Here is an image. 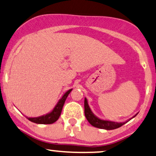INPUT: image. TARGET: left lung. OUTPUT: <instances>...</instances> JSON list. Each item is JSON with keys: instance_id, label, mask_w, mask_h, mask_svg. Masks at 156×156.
Masks as SVG:
<instances>
[{"instance_id": "obj_1", "label": "left lung", "mask_w": 156, "mask_h": 156, "mask_svg": "<svg viewBox=\"0 0 156 156\" xmlns=\"http://www.w3.org/2000/svg\"><path fill=\"white\" fill-rule=\"evenodd\" d=\"M84 108H85V115L86 118L88 120V121L93 126H94L95 128H101V129H105V130H113L116 129V128H120V126H122L124 124L127 123L128 121H129L130 119L136 117V115H134L132 118H130L129 120H128L127 121L123 122V123H118V122H114L108 120H103L101 119L98 117H97L94 113H93L91 111L90 106H89L88 100L86 99V98H85L84 101Z\"/></svg>"}]
</instances>
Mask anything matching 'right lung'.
I'll return each instance as SVG.
<instances>
[{
  "label": "right lung",
  "mask_w": 156,
  "mask_h": 156,
  "mask_svg": "<svg viewBox=\"0 0 156 156\" xmlns=\"http://www.w3.org/2000/svg\"><path fill=\"white\" fill-rule=\"evenodd\" d=\"M73 89H70L68 91L64 93L63 96L61 99L58 101L57 104L55 105V106L53 108V109L52 110L51 112L48 113L45 115L38 116V117L36 118H27L31 122H33L35 123L38 124H52L55 123L56 120L58 119L60 115L61 114L62 109H63V105L65 103V101L66 98H67L68 95H69V93L71 92Z\"/></svg>",
  "instance_id": "obj_1"
}]
</instances>
